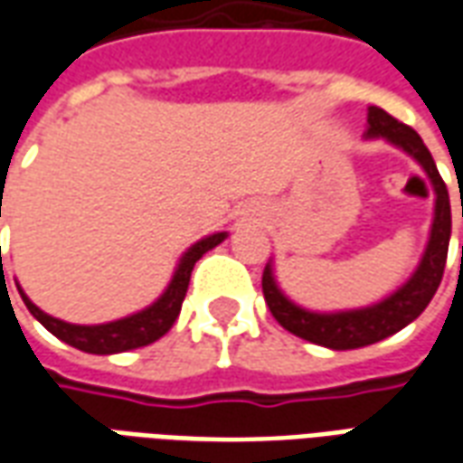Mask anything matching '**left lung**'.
Returning a JSON list of instances; mask_svg holds the SVG:
<instances>
[{
  "instance_id": "1",
  "label": "left lung",
  "mask_w": 463,
  "mask_h": 463,
  "mask_svg": "<svg viewBox=\"0 0 463 463\" xmlns=\"http://www.w3.org/2000/svg\"><path fill=\"white\" fill-rule=\"evenodd\" d=\"M367 136H382V138H387L399 148H404L409 156H414L421 163V168L429 173V178L434 183V191H437V213H434V225H431L427 252H424L417 272L411 275V280L402 290H397L392 298L379 302L374 307L337 312V315H317V312L302 310L278 290L270 268H265V272H262V295H265V302L270 307L272 317L292 335L330 349L367 347V345H374V342L399 332L402 327H407L409 322L417 320L419 315L427 310V305L431 302L439 282H441L444 265H447L449 235H451V205H449L447 183L441 181L429 148L411 126L397 121L394 116H389L379 106L369 109Z\"/></svg>"
}]
</instances>
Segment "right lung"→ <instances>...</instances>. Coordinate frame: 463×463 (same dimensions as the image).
Here are the masks:
<instances>
[{"label": "right lung", "instance_id": "1", "mask_svg": "<svg viewBox=\"0 0 463 463\" xmlns=\"http://www.w3.org/2000/svg\"><path fill=\"white\" fill-rule=\"evenodd\" d=\"M222 241H225V232H215L211 238H203L201 242H195L191 250L183 255L181 265H178V270L173 275L168 290L161 295V300L153 302L148 310L131 315V317H123V320L109 322V325H91V327L89 325H69V322L56 320L52 315L39 310L34 302L22 292V288H19V295H22V300L29 307V312L44 325L46 330L56 335L59 340H64L66 345L81 349V352H89V354H114V352H126V349L146 347L151 342L161 340L163 335L171 330L178 312H181L183 298L188 292L193 265Z\"/></svg>", "mask_w": 463, "mask_h": 463}]
</instances>
